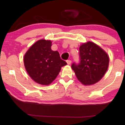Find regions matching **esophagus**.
<instances>
[{"mask_svg": "<svg viewBox=\"0 0 125 125\" xmlns=\"http://www.w3.org/2000/svg\"><path fill=\"white\" fill-rule=\"evenodd\" d=\"M66 62L67 64H71L72 61H71V60H67V61H66Z\"/></svg>", "mask_w": 125, "mask_h": 125, "instance_id": "esophagus-1", "label": "esophagus"}]
</instances>
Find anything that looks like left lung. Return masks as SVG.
Masks as SVG:
<instances>
[{
    "label": "left lung",
    "instance_id": "left-lung-1",
    "mask_svg": "<svg viewBox=\"0 0 125 125\" xmlns=\"http://www.w3.org/2000/svg\"><path fill=\"white\" fill-rule=\"evenodd\" d=\"M79 62H74L72 68L77 79L84 85H90L99 81L108 68L109 59L106 53L91 42L79 48Z\"/></svg>",
    "mask_w": 125,
    "mask_h": 125
}]
</instances>
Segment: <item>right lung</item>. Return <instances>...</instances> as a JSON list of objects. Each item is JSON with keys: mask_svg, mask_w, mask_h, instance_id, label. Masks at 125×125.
I'll list each match as a JSON object with an SVG mask.
<instances>
[{"mask_svg": "<svg viewBox=\"0 0 125 125\" xmlns=\"http://www.w3.org/2000/svg\"><path fill=\"white\" fill-rule=\"evenodd\" d=\"M50 41L39 40L33 44L24 56V64L29 75L43 85L51 83L58 76L61 67L67 64L58 51L51 49Z\"/></svg>", "mask_w": 125, "mask_h": 125, "instance_id": "obj_1", "label": "right lung"}]
</instances>
